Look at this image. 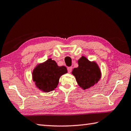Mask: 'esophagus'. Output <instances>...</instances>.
<instances>
[{
  "mask_svg": "<svg viewBox=\"0 0 131 131\" xmlns=\"http://www.w3.org/2000/svg\"><path fill=\"white\" fill-rule=\"evenodd\" d=\"M72 67H69L67 68V70H68V72L70 73L72 71Z\"/></svg>",
  "mask_w": 131,
  "mask_h": 131,
  "instance_id": "34e87169",
  "label": "esophagus"
}]
</instances>
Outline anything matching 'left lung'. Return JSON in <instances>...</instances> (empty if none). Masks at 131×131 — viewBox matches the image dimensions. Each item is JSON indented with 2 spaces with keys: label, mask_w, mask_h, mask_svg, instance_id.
<instances>
[{
  "label": "left lung",
  "mask_w": 131,
  "mask_h": 131,
  "mask_svg": "<svg viewBox=\"0 0 131 131\" xmlns=\"http://www.w3.org/2000/svg\"><path fill=\"white\" fill-rule=\"evenodd\" d=\"M78 67L73 69L74 75L78 85L85 90L97 84L101 77V72L95 61H90L84 56H82L78 61Z\"/></svg>",
  "instance_id": "obj_1"
}]
</instances>
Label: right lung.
I'll return each mask as SVG.
<instances>
[{
  "instance_id": "obj_1",
  "label": "right lung",
  "mask_w": 131,
  "mask_h": 131,
  "mask_svg": "<svg viewBox=\"0 0 131 131\" xmlns=\"http://www.w3.org/2000/svg\"><path fill=\"white\" fill-rule=\"evenodd\" d=\"M67 72L65 66H58L56 61L49 59L36 66L32 72V78L37 88L48 93L57 88L60 78Z\"/></svg>"
}]
</instances>
